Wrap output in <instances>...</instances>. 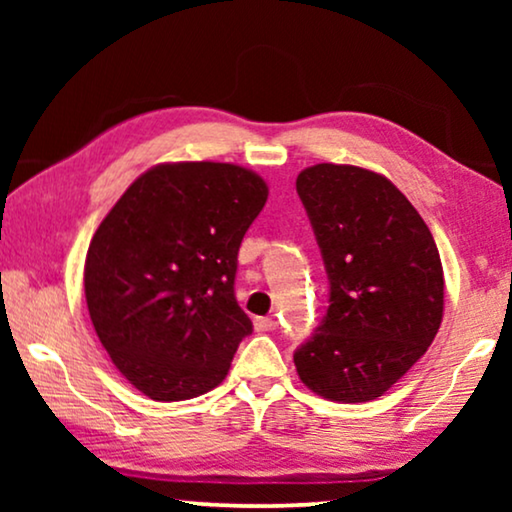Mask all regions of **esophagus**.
Returning a JSON list of instances; mask_svg holds the SVG:
<instances>
[{"label":"esophagus","mask_w":512,"mask_h":512,"mask_svg":"<svg viewBox=\"0 0 512 512\" xmlns=\"http://www.w3.org/2000/svg\"><path fill=\"white\" fill-rule=\"evenodd\" d=\"M254 326H256V331H275V328H277V321H275V319L263 317V319H256V321H254Z\"/></svg>","instance_id":"esophagus-1"}]
</instances>
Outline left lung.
<instances>
[{
    "label": "left lung",
    "instance_id": "left-lung-1",
    "mask_svg": "<svg viewBox=\"0 0 512 512\" xmlns=\"http://www.w3.org/2000/svg\"><path fill=\"white\" fill-rule=\"evenodd\" d=\"M328 275V310L293 363L314 394L366 403L396 384L443 321V265L429 226L387 177L321 163L298 174Z\"/></svg>",
    "mask_w": 512,
    "mask_h": 512
}]
</instances>
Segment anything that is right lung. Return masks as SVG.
Wrapping results in <instances>:
<instances>
[{"label": "right lung", "mask_w": 512, "mask_h": 512, "mask_svg": "<svg viewBox=\"0 0 512 512\" xmlns=\"http://www.w3.org/2000/svg\"><path fill=\"white\" fill-rule=\"evenodd\" d=\"M265 200V181L240 165H158L90 240L83 284L97 338L153 401L214 389L254 331L235 298L237 251Z\"/></svg>", "instance_id": "obj_1"}]
</instances>
